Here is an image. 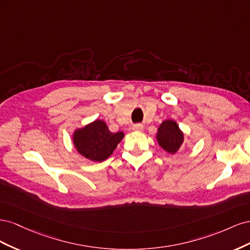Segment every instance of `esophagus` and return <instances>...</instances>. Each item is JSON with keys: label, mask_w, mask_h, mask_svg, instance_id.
<instances>
[{"label": "esophagus", "mask_w": 250, "mask_h": 250, "mask_svg": "<svg viewBox=\"0 0 250 250\" xmlns=\"http://www.w3.org/2000/svg\"><path fill=\"white\" fill-rule=\"evenodd\" d=\"M132 129H133L134 131H143L144 127H143L142 124H134V125L132 126Z\"/></svg>", "instance_id": "obj_1"}]
</instances>
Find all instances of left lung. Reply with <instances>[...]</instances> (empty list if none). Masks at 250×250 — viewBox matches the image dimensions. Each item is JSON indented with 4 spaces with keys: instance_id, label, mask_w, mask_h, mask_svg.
I'll return each instance as SVG.
<instances>
[{
    "instance_id": "1",
    "label": "left lung",
    "mask_w": 250,
    "mask_h": 250,
    "mask_svg": "<svg viewBox=\"0 0 250 250\" xmlns=\"http://www.w3.org/2000/svg\"><path fill=\"white\" fill-rule=\"evenodd\" d=\"M156 141L166 152L176 153L185 142V134L174 120H165L158 126Z\"/></svg>"
}]
</instances>
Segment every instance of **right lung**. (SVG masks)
<instances>
[{
    "label": "right lung",
    "instance_id": "obj_1",
    "mask_svg": "<svg viewBox=\"0 0 250 250\" xmlns=\"http://www.w3.org/2000/svg\"><path fill=\"white\" fill-rule=\"evenodd\" d=\"M124 135L122 131L111 132L103 120H95L75 129L72 140L80 155L92 162L101 163L112 154Z\"/></svg>",
    "mask_w": 250,
    "mask_h": 250
}]
</instances>
